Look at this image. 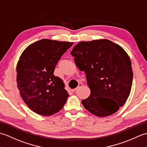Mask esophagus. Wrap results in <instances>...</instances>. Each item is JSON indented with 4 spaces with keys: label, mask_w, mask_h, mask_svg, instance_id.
<instances>
[{
    "label": "esophagus",
    "mask_w": 147,
    "mask_h": 147,
    "mask_svg": "<svg viewBox=\"0 0 147 147\" xmlns=\"http://www.w3.org/2000/svg\"><path fill=\"white\" fill-rule=\"evenodd\" d=\"M82 84H81V83H80V84H79V85H78V87H77V88H76V89H73L72 90H73V92H76V91H77L78 89H79L80 88H81L82 87Z\"/></svg>",
    "instance_id": "esophagus-1"
}]
</instances>
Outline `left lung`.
<instances>
[{"mask_svg": "<svg viewBox=\"0 0 147 147\" xmlns=\"http://www.w3.org/2000/svg\"><path fill=\"white\" fill-rule=\"evenodd\" d=\"M77 67L86 74L90 89L82 103L99 117L110 116L122 107L131 91L133 71L129 57L108 40L82 41L71 51Z\"/></svg>", "mask_w": 147, "mask_h": 147, "instance_id": "left-lung-1", "label": "left lung"}]
</instances>
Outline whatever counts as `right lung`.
Segmentation results:
<instances>
[{"label":"right lung","instance_id":"obj_1","mask_svg":"<svg viewBox=\"0 0 147 147\" xmlns=\"http://www.w3.org/2000/svg\"><path fill=\"white\" fill-rule=\"evenodd\" d=\"M73 43L43 39L22 52L16 67L22 99L32 111L50 116L63 108L69 96L63 80L53 72L58 61Z\"/></svg>","mask_w":147,"mask_h":147}]
</instances>
